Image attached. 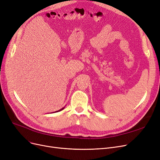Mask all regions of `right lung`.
Returning a JSON list of instances; mask_svg holds the SVG:
<instances>
[{
  "label": "right lung",
  "instance_id": "1",
  "mask_svg": "<svg viewBox=\"0 0 160 160\" xmlns=\"http://www.w3.org/2000/svg\"><path fill=\"white\" fill-rule=\"evenodd\" d=\"M64 108H62V109H60V110H58V111H61V110H62ZM57 111H56V112H57Z\"/></svg>",
  "mask_w": 160,
  "mask_h": 160
}]
</instances>
